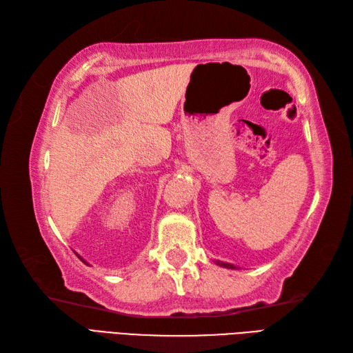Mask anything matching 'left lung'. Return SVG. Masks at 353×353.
Wrapping results in <instances>:
<instances>
[{
  "mask_svg": "<svg viewBox=\"0 0 353 353\" xmlns=\"http://www.w3.org/2000/svg\"><path fill=\"white\" fill-rule=\"evenodd\" d=\"M217 263H219L220 266H223V268H229V270H236V266H235V265H232V263H226V262H219V261H217Z\"/></svg>",
  "mask_w": 353,
  "mask_h": 353,
  "instance_id": "left-lung-1",
  "label": "left lung"
}]
</instances>
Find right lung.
Masks as SVG:
<instances>
[{"label": "right lung", "mask_w": 353, "mask_h": 353, "mask_svg": "<svg viewBox=\"0 0 353 353\" xmlns=\"http://www.w3.org/2000/svg\"><path fill=\"white\" fill-rule=\"evenodd\" d=\"M77 257H79V259H81V261H82V262H85V261H83V259H82V257H81V256H79V254H77ZM85 263H87V262H85Z\"/></svg>", "instance_id": "right-lung-1"}]
</instances>
